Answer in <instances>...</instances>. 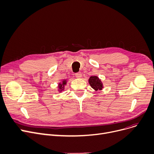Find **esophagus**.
<instances>
[{
    "label": "esophagus",
    "instance_id": "esophagus-1",
    "mask_svg": "<svg viewBox=\"0 0 154 154\" xmlns=\"http://www.w3.org/2000/svg\"><path fill=\"white\" fill-rule=\"evenodd\" d=\"M75 76L77 78H81L82 76V74L81 72H76L75 74Z\"/></svg>",
    "mask_w": 154,
    "mask_h": 154
}]
</instances>
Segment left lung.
<instances>
[{
	"label": "left lung",
	"instance_id": "1",
	"mask_svg": "<svg viewBox=\"0 0 154 154\" xmlns=\"http://www.w3.org/2000/svg\"><path fill=\"white\" fill-rule=\"evenodd\" d=\"M88 83L94 91L102 90L104 86L101 79L97 76H91L88 79Z\"/></svg>",
	"mask_w": 154,
	"mask_h": 154
}]
</instances>
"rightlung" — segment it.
<instances>
[{"label": "right lung", "mask_w": 154, "mask_h": 154, "mask_svg": "<svg viewBox=\"0 0 154 154\" xmlns=\"http://www.w3.org/2000/svg\"><path fill=\"white\" fill-rule=\"evenodd\" d=\"M68 81V79H63L62 81H61L59 83V84H58V85H57V91H59V93H61L63 91H64L65 86L66 85Z\"/></svg>", "instance_id": "1"}]
</instances>
